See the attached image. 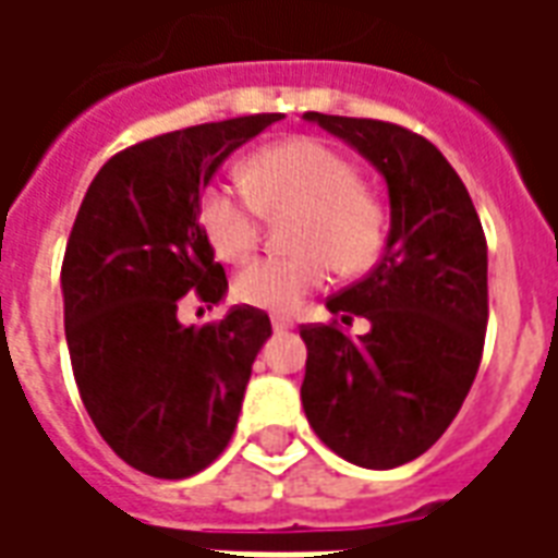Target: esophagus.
<instances>
[{"label":"esophagus","instance_id":"1","mask_svg":"<svg viewBox=\"0 0 558 558\" xmlns=\"http://www.w3.org/2000/svg\"><path fill=\"white\" fill-rule=\"evenodd\" d=\"M271 328L275 331H290V328H295V323H292L290 316H271Z\"/></svg>","mask_w":558,"mask_h":558}]
</instances>
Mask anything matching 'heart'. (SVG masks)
Listing matches in <instances>:
<instances>
[{
	"mask_svg": "<svg viewBox=\"0 0 558 558\" xmlns=\"http://www.w3.org/2000/svg\"><path fill=\"white\" fill-rule=\"evenodd\" d=\"M244 191L211 182L199 194L196 218L211 254L242 259L259 239L263 215H295L290 256H259L235 275V295L251 307L290 314L326 287L328 268L359 275L374 266L386 239V218L359 172L340 151L311 137H292L244 158Z\"/></svg>",
	"mask_w": 558,
	"mask_h": 558,
	"instance_id": "1",
	"label": "heart"
}]
</instances>
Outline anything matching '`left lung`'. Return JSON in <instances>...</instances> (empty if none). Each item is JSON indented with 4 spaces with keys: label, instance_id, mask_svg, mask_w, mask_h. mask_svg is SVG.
Returning a JSON list of instances; mask_svg holds the SVG:
<instances>
[{
    "label": "left lung",
    "instance_id": "8db88e82",
    "mask_svg": "<svg viewBox=\"0 0 558 558\" xmlns=\"http://www.w3.org/2000/svg\"><path fill=\"white\" fill-rule=\"evenodd\" d=\"M343 140L388 187L383 259L331 295L340 323L304 326L302 407L323 442L364 469H395L430 448L463 407L487 331V242L466 184L430 140L407 128L304 113Z\"/></svg>",
    "mask_w": 558,
    "mask_h": 558
}]
</instances>
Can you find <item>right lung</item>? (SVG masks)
Returning a JSON list of instances; mask_svg holds the SVG:
<instances>
[{"label":"right lung","mask_w":558,"mask_h":558,"mask_svg":"<svg viewBox=\"0 0 558 558\" xmlns=\"http://www.w3.org/2000/svg\"><path fill=\"white\" fill-rule=\"evenodd\" d=\"M280 113L160 134L119 151L92 179L62 263L65 340L83 407L104 442L155 478H187L227 448L271 323L232 307L182 326L194 292L215 307L227 275L196 206L211 175Z\"/></svg>","instance_id":"obj_1"}]
</instances>
